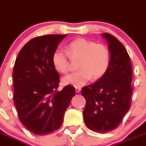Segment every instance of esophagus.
<instances>
[{
	"label": "esophagus",
	"instance_id": "34e87169",
	"mask_svg": "<svg viewBox=\"0 0 146 146\" xmlns=\"http://www.w3.org/2000/svg\"><path fill=\"white\" fill-rule=\"evenodd\" d=\"M81 88H80V87H76V92H77V93H79L80 92H81Z\"/></svg>",
	"mask_w": 146,
	"mask_h": 146
}]
</instances>
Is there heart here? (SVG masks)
Listing matches in <instances>:
<instances>
[{"label": "heart", "mask_w": 146, "mask_h": 146, "mask_svg": "<svg viewBox=\"0 0 146 146\" xmlns=\"http://www.w3.org/2000/svg\"><path fill=\"white\" fill-rule=\"evenodd\" d=\"M69 57L79 59L78 71L63 78L64 84L81 87L92 77L94 79L104 76L108 70L111 62V52L106 44L96 43L84 38H78L70 42L66 46V52L57 49L52 55L54 68L61 73L70 70Z\"/></svg>", "instance_id": "heart-1"}]
</instances>
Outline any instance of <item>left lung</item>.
Masks as SVG:
<instances>
[{"label": "left lung", "mask_w": 146, "mask_h": 146, "mask_svg": "<svg viewBox=\"0 0 146 146\" xmlns=\"http://www.w3.org/2000/svg\"><path fill=\"white\" fill-rule=\"evenodd\" d=\"M109 43L111 62L104 76L85 86L81 94L86 100L84 110L86 125L104 133L117 128L130 107L133 88L132 64L123 44L109 33L102 34Z\"/></svg>", "instance_id": "1"}]
</instances>
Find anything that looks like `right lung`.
<instances>
[{"instance_id": "1", "label": "right lung", "mask_w": 146, "mask_h": 146, "mask_svg": "<svg viewBox=\"0 0 146 146\" xmlns=\"http://www.w3.org/2000/svg\"><path fill=\"white\" fill-rule=\"evenodd\" d=\"M67 35H47L29 41L19 52L13 71V101L18 117L29 131L44 135L60 127L76 94L73 86L58 90L60 75L52 55Z\"/></svg>"}]
</instances>
